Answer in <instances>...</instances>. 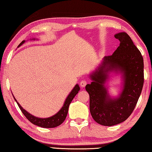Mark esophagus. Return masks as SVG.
I'll use <instances>...</instances> for the list:
<instances>
[{
    "mask_svg": "<svg viewBox=\"0 0 152 152\" xmlns=\"http://www.w3.org/2000/svg\"><path fill=\"white\" fill-rule=\"evenodd\" d=\"M86 84H87V81H86V80H82L80 83V86H81V87H85Z\"/></svg>",
    "mask_w": 152,
    "mask_h": 152,
    "instance_id": "34e87169",
    "label": "esophagus"
}]
</instances>
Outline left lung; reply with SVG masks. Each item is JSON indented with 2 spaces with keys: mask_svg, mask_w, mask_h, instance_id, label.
I'll return each instance as SVG.
<instances>
[{
  "mask_svg": "<svg viewBox=\"0 0 152 152\" xmlns=\"http://www.w3.org/2000/svg\"><path fill=\"white\" fill-rule=\"evenodd\" d=\"M120 44L112 55L104 58L102 65L93 73L86 91L90 96V111L96 122L104 126L119 124L131 115L144 85V60L141 52L125 32L115 35ZM111 70L123 73V91L119 98L111 99L104 83Z\"/></svg>",
  "mask_w": 152,
  "mask_h": 152,
  "instance_id": "1",
  "label": "left lung"
}]
</instances>
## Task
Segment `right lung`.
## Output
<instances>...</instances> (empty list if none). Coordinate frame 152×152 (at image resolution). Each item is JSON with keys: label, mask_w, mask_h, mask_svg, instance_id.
Wrapping results in <instances>:
<instances>
[{"label": "right lung", "mask_w": 152, "mask_h": 152, "mask_svg": "<svg viewBox=\"0 0 152 152\" xmlns=\"http://www.w3.org/2000/svg\"><path fill=\"white\" fill-rule=\"evenodd\" d=\"M24 42H25V41H23L18 46H21V45L23 44ZM79 90H80V87L79 86V85H76L75 86V87H74L73 89L72 90V91L70 92V94L69 95H68L66 101H65L64 106L61 108V110L59 111L56 114H55L54 115L50 117H48V118H45V119L39 118V117H36L35 116L31 115V114L27 112V111H26L24 109H23L22 107L20 106V104L18 103L14 97V98L15 100V102H17L18 106H19L20 109L21 111V112L23 113V115L26 116V118L28 119L31 123H32L35 125L41 126V127H42V128H54V127H56V126L59 125H60L64 121L65 119H66V116L67 115L69 104L73 100L74 97L75 96V95L78 93Z\"/></svg>", "instance_id": "right-lung-1"}]
</instances>
